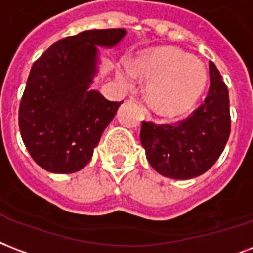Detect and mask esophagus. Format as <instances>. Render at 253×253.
Masks as SVG:
<instances>
[{"label": "esophagus", "instance_id": "obj_1", "mask_svg": "<svg viewBox=\"0 0 253 253\" xmlns=\"http://www.w3.org/2000/svg\"><path fill=\"white\" fill-rule=\"evenodd\" d=\"M133 100H136L137 103H138V104H140V107H141V108H142V112H144L145 116H146V117L150 116V112H149V109L146 108V107H145L144 104H142V101H141V100H138V99H133Z\"/></svg>", "mask_w": 253, "mask_h": 253}]
</instances>
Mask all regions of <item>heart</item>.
I'll return each instance as SVG.
<instances>
[{
	"mask_svg": "<svg viewBox=\"0 0 253 253\" xmlns=\"http://www.w3.org/2000/svg\"><path fill=\"white\" fill-rule=\"evenodd\" d=\"M130 68L119 74L126 84H133L134 74L148 80L146 95L150 105L166 116L187 112L202 96L207 72L201 60L174 47H161L142 54Z\"/></svg>",
	"mask_w": 253,
	"mask_h": 253,
	"instance_id": "obj_1",
	"label": "heart"
}]
</instances>
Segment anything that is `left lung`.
I'll return each instance as SVG.
<instances>
[{
	"instance_id": "1",
	"label": "left lung",
	"mask_w": 253,
	"mask_h": 253,
	"mask_svg": "<svg viewBox=\"0 0 253 253\" xmlns=\"http://www.w3.org/2000/svg\"><path fill=\"white\" fill-rule=\"evenodd\" d=\"M205 101L177 123L142 121L140 140L146 158L158 173L190 179L206 173L220 157L231 132L228 88L212 62Z\"/></svg>"
}]
</instances>
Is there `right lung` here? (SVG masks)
Segmentation results:
<instances>
[{
    "instance_id": "add662e5",
    "label": "right lung",
    "mask_w": 253,
    "mask_h": 253,
    "mask_svg": "<svg viewBox=\"0 0 253 253\" xmlns=\"http://www.w3.org/2000/svg\"><path fill=\"white\" fill-rule=\"evenodd\" d=\"M124 29L87 30L55 42L35 60L19 104L23 144L41 168L59 174L87 165L123 101L88 89L96 46H115Z\"/></svg>"
}]
</instances>
